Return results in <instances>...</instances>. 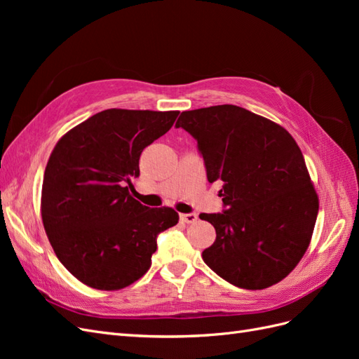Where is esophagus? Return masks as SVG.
Returning a JSON list of instances; mask_svg holds the SVG:
<instances>
[{
    "mask_svg": "<svg viewBox=\"0 0 359 359\" xmlns=\"http://www.w3.org/2000/svg\"><path fill=\"white\" fill-rule=\"evenodd\" d=\"M180 217H181V220H182L184 223H194V222L198 220V215L194 214V212H189V214H181Z\"/></svg>",
    "mask_w": 359,
    "mask_h": 359,
    "instance_id": "esophagus-1",
    "label": "esophagus"
}]
</instances>
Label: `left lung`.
<instances>
[{
  "label": "left lung",
  "instance_id": "left-lung-1",
  "mask_svg": "<svg viewBox=\"0 0 359 359\" xmlns=\"http://www.w3.org/2000/svg\"><path fill=\"white\" fill-rule=\"evenodd\" d=\"M198 142L206 178L223 182V211L202 257L231 285L257 290L283 280L310 244L319 199L302 153L283 127L233 104L182 112L175 124Z\"/></svg>",
  "mask_w": 359,
  "mask_h": 359
}]
</instances>
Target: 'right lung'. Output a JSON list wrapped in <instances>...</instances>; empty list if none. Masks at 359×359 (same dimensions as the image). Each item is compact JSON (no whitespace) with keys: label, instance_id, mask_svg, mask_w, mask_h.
Here are the masks:
<instances>
[{"label":"right lung","instance_id":"add662e5","mask_svg":"<svg viewBox=\"0 0 359 359\" xmlns=\"http://www.w3.org/2000/svg\"><path fill=\"white\" fill-rule=\"evenodd\" d=\"M178 111L107 109L72 128L43 177L41 219L60 262L86 286L123 289L142 277L157 236L178 212L130 196L145 147L169 132Z\"/></svg>","mask_w":359,"mask_h":359}]
</instances>
